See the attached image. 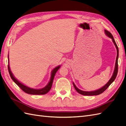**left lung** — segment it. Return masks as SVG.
Returning a JSON list of instances; mask_svg holds the SVG:
<instances>
[{
    "mask_svg": "<svg viewBox=\"0 0 126 126\" xmlns=\"http://www.w3.org/2000/svg\"><path fill=\"white\" fill-rule=\"evenodd\" d=\"M105 33L106 34V35L108 36L109 38H111L112 39L113 42L114 44V45L115 46L116 48H117V58H116V62H115V68H114V72L113 75L112 76V77L111 78V79L109 80V81H108V82L106 83V84L102 87L101 88H100L99 89L96 90V91H93V92H85V91H82L80 90L79 89H78V88L76 86V85H75V83L73 82V84L74 86V87H75V89L77 91V92L79 93V94L83 95H85V96H92V95H98L102 94V93L104 92L105 90L107 89L109 86L110 85L111 83L114 81V80H115V79L116 78V77L117 76V73H118V56H119V49H118V47L117 46V44L115 43V41L113 37L112 34L109 31L105 30Z\"/></svg>",
    "mask_w": 126,
    "mask_h": 126,
    "instance_id": "obj_1",
    "label": "left lung"
}]
</instances>
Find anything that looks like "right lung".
<instances>
[{
  "mask_svg": "<svg viewBox=\"0 0 126 126\" xmlns=\"http://www.w3.org/2000/svg\"><path fill=\"white\" fill-rule=\"evenodd\" d=\"M8 63H9V58H8ZM60 68V66L59 65L56 67L55 68H54L53 70L51 73V77H50V81L49 82H48V85L46 87H45L44 88L42 89H33V88H31L30 87H28L24 85L23 83H22L20 81H18V80L15 78L13 75L12 74L11 71L10 70V67H9V65H8V72L12 79L13 80L16 84L23 92L27 93V94H29L31 95H44V94H47V93L49 92L50 91V89H51V86H52V83L53 82V80L54 78L56 72Z\"/></svg>",
  "mask_w": 126,
  "mask_h": 126,
  "instance_id": "right-lung-1",
  "label": "right lung"
}]
</instances>
